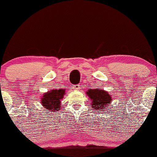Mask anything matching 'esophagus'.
<instances>
[{"label":"esophagus","instance_id":"obj_1","mask_svg":"<svg viewBox=\"0 0 157 157\" xmlns=\"http://www.w3.org/2000/svg\"><path fill=\"white\" fill-rule=\"evenodd\" d=\"M80 87H81L80 84H76V85L73 86V89H74V90H79L80 89Z\"/></svg>","mask_w":157,"mask_h":157}]
</instances>
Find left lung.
Here are the masks:
<instances>
[{
  "label": "left lung",
  "mask_w": 157,
  "mask_h": 157,
  "mask_svg": "<svg viewBox=\"0 0 157 157\" xmlns=\"http://www.w3.org/2000/svg\"><path fill=\"white\" fill-rule=\"evenodd\" d=\"M89 98L91 99L92 108L101 111V109H108L107 106L110 104L111 96L104 90L98 89H89L86 92Z\"/></svg>",
  "instance_id": "1"
}]
</instances>
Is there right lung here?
Returning a JSON list of instances; mask_svg holds the SVG:
<instances>
[{"mask_svg": "<svg viewBox=\"0 0 157 157\" xmlns=\"http://www.w3.org/2000/svg\"><path fill=\"white\" fill-rule=\"evenodd\" d=\"M65 94L64 89H53L45 94L41 98L42 105L46 109H53L52 111H56L60 108V101L63 97Z\"/></svg>", "mask_w": 157, "mask_h": 157, "instance_id": "1", "label": "right lung"}]
</instances>
